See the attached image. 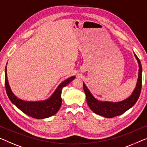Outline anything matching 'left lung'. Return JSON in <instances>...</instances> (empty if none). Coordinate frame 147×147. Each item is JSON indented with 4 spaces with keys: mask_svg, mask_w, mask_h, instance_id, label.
Masks as SVG:
<instances>
[{
    "mask_svg": "<svg viewBox=\"0 0 147 147\" xmlns=\"http://www.w3.org/2000/svg\"><path fill=\"white\" fill-rule=\"evenodd\" d=\"M135 58L139 64V75H138L136 87L130 96L124 100L117 102L100 101L94 97L84 82H83V88L86 94L87 104L93 112L106 118H111L121 115L127 110L134 106L141 94L142 86V66L141 61L134 53Z\"/></svg>",
    "mask_w": 147,
    "mask_h": 147,
    "instance_id": "1",
    "label": "left lung"
}]
</instances>
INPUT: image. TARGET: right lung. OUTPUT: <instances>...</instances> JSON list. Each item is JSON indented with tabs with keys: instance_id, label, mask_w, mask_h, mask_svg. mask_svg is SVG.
Listing matches in <instances>:
<instances>
[{
	"instance_id": "add662e5",
	"label": "right lung",
	"mask_w": 147,
	"mask_h": 147,
	"mask_svg": "<svg viewBox=\"0 0 147 147\" xmlns=\"http://www.w3.org/2000/svg\"><path fill=\"white\" fill-rule=\"evenodd\" d=\"M74 78H75L74 76H71L61 82L53 93V94L47 100L36 102L25 101L16 97L12 92L8 83L6 67L5 68V87L6 93L10 100L13 104H14L18 108L20 109L26 115L38 119L49 117L57 112L62 104V98H61L62 89Z\"/></svg>"
}]
</instances>
